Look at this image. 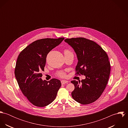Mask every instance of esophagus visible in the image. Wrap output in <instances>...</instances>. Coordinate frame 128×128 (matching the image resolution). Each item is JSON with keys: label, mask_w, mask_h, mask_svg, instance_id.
Masks as SVG:
<instances>
[{"label": "esophagus", "mask_w": 128, "mask_h": 128, "mask_svg": "<svg viewBox=\"0 0 128 128\" xmlns=\"http://www.w3.org/2000/svg\"><path fill=\"white\" fill-rule=\"evenodd\" d=\"M68 81H66V80H62L61 81V83L62 85H64V84H65L66 83H68Z\"/></svg>", "instance_id": "1"}]
</instances>
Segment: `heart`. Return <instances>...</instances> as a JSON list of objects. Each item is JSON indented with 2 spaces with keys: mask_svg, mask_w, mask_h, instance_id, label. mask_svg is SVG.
Returning a JSON list of instances; mask_svg holds the SVG:
<instances>
[{
  "mask_svg": "<svg viewBox=\"0 0 128 128\" xmlns=\"http://www.w3.org/2000/svg\"><path fill=\"white\" fill-rule=\"evenodd\" d=\"M64 55H66V54H68L72 53L68 50H65L64 51ZM57 75H58V76L62 77H64L66 76V73L63 72H58V73H57Z\"/></svg>",
  "mask_w": 128,
  "mask_h": 128,
  "instance_id": "1",
  "label": "heart"
}]
</instances>
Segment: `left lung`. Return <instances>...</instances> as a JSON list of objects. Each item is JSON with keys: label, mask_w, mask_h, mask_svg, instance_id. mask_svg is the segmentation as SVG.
I'll use <instances>...</instances> for the list:
<instances>
[{"label": "left lung", "mask_w": 128, "mask_h": 128, "mask_svg": "<svg viewBox=\"0 0 128 128\" xmlns=\"http://www.w3.org/2000/svg\"><path fill=\"white\" fill-rule=\"evenodd\" d=\"M64 41L77 56V73L85 76L81 81H71L75 87L72 97L81 104H91L100 97L108 82L110 72L108 56L99 45L84 38H68Z\"/></svg>", "instance_id": "8db88e82"}]
</instances>
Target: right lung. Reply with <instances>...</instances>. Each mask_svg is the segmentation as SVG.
Instances as JSON below:
<instances>
[{
    "instance_id": "1",
    "label": "right lung",
    "mask_w": 128,
    "mask_h": 128,
    "mask_svg": "<svg viewBox=\"0 0 128 128\" xmlns=\"http://www.w3.org/2000/svg\"><path fill=\"white\" fill-rule=\"evenodd\" d=\"M64 39L62 37L37 40L18 55L15 77L22 94L35 106L44 107L52 103L61 86L60 80L56 78L43 80L41 72H44L47 54Z\"/></svg>"
}]
</instances>
